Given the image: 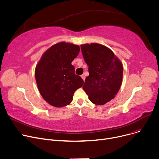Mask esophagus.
I'll use <instances>...</instances> for the list:
<instances>
[{
    "mask_svg": "<svg viewBox=\"0 0 159 159\" xmlns=\"http://www.w3.org/2000/svg\"><path fill=\"white\" fill-rule=\"evenodd\" d=\"M81 78L83 79V80H84V81L85 80V76H84V75H81Z\"/></svg>",
    "mask_w": 159,
    "mask_h": 159,
    "instance_id": "obj_1",
    "label": "esophagus"
}]
</instances>
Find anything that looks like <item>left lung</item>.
<instances>
[{
	"label": "left lung",
	"instance_id": "1",
	"mask_svg": "<svg viewBox=\"0 0 159 159\" xmlns=\"http://www.w3.org/2000/svg\"><path fill=\"white\" fill-rule=\"evenodd\" d=\"M80 47L89 73L82 88L92 103L104 105L113 99L120 89L122 63L110 48L103 45L87 43Z\"/></svg>",
	"mask_w": 159,
	"mask_h": 159
}]
</instances>
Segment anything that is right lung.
I'll use <instances>...</instances> for the list:
<instances>
[{
  "label": "right lung",
  "mask_w": 159,
  "mask_h": 159,
  "mask_svg": "<svg viewBox=\"0 0 159 159\" xmlns=\"http://www.w3.org/2000/svg\"><path fill=\"white\" fill-rule=\"evenodd\" d=\"M80 47L66 42H59L47 49L35 69L38 90L43 99L56 107L69 105L73 93L84 84L75 74L71 62L78 56Z\"/></svg>",
  "instance_id": "right-lung-1"
}]
</instances>
